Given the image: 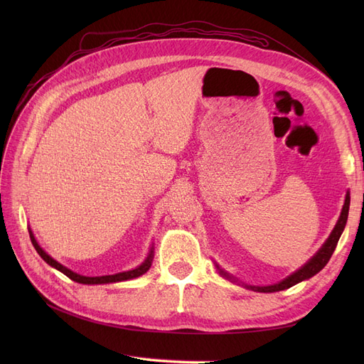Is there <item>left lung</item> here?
I'll use <instances>...</instances> for the list:
<instances>
[{"instance_id":"obj_1","label":"left lung","mask_w":364,"mask_h":364,"mask_svg":"<svg viewBox=\"0 0 364 364\" xmlns=\"http://www.w3.org/2000/svg\"><path fill=\"white\" fill-rule=\"evenodd\" d=\"M349 203H350V196H349V191H346V197H345V203H343V208H341V213H340V217L337 220V223L334 226V229L331 230V234H329V237L326 238L325 243L322 245V247L318 249L314 255L308 259L304 266L301 269H297L296 272H293L291 274H289L287 278H284L282 281H279L278 284H272V285H264V287H259V285H247V284H243L246 289L249 290H253V291H259V293H274V291H281V290H285V289H290L293 287V285L299 284L305 279H310L311 277H314L316 273L321 272L325 266L326 262L329 261V258H331L333 252L336 250V246L338 243V238L340 235L343 234V229L346 226V222H348V213H349ZM215 267L218 270V273L222 274V277L230 282L234 284H238V279L235 277H232V274H229L228 272H225L222 267L218 266V264L215 262Z\"/></svg>"}]
</instances>
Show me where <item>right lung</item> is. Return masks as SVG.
Instances as JSON below:
<instances>
[{"instance_id": "obj_1", "label": "right lung", "mask_w": 364, "mask_h": 364, "mask_svg": "<svg viewBox=\"0 0 364 364\" xmlns=\"http://www.w3.org/2000/svg\"><path fill=\"white\" fill-rule=\"evenodd\" d=\"M28 234H30V240L33 246H35L36 252L41 255V258L46 261L47 264H50L51 267H54L56 270L62 272L63 274H67V277L70 279H73L74 282H79V284H87V285H94V284H111V282H121V281H127V279H135L138 277H141V274H144L150 266H151V261H153V255H155V247H150L149 253L146 259L142 261L138 267L132 269V270H127V272H119V273H115V274H105V277H83V274L80 273H75L73 270H70L68 267H65L63 264H60L59 261H56L54 258H51L48 253L43 250L39 243L35 238V234H33V230L28 228Z\"/></svg>"}]
</instances>
